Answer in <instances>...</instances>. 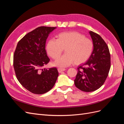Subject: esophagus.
<instances>
[{"label":"esophagus","mask_w":124,"mask_h":124,"mask_svg":"<svg viewBox=\"0 0 124 124\" xmlns=\"http://www.w3.org/2000/svg\"><path fill=\"white\" fill-rule=\"evenodd\" d=\"M58 69V71L59 72V73H61L62 71H65L66 70V69L65 68H59L57 69Z\"/></svg>","instance_id":"obj_1"}]
</instances>
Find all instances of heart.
I'll list each match as a JSON object with an SVG mask.
<instances>
[{
  "instance_id": "b5f03b06",
  "label": "heart",
  "mask_w": 124,
  "mask_h": 124,
  "mask_svg": "<svg viewBox=\"0 0 124 124\" xmlns=\"http://www.w3.org/2000/svg\"><path fill=\"white\" fill-rule=\"evenodd\" d=\"M57 39L47 41L46 50L53 59H58L64 50L65 54L57 59L54 64L61 67L68 66L74 63L80 65L85 62L91 56L93 48V41L76 31L62 32L56 36Z\"/></svg>"
}]
</instances>
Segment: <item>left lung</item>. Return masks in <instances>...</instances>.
Returning <instances> with one entry per match:
<instances>
[{"label":"left lung","instance_id":"obj_1","mask_svg":"<svg viewBox=\"0 0 124 124\" xmlns=\"http://www.w3.org/2000/svg\"><path fill=\"white\" fill-rule=\"evenodd\" d=\"M93 49L87 62L78 68L74 84L81 91H95L106 81L111 67V56L107 43L97 33L89 31Z\"/></svg>","mask_w":124,"mask_h":124}]
</instances>
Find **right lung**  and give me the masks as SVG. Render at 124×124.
I'll return each instance as SVG.
<instances>
[{
    "instance_id": "add662e5",
    "label": "right lung",
    "mask_w": 124,
    "mask_h": 124,
    "mask_svg": "<svg viewBox=\"0 0 124 124\" xmlns=\"http://www.w3.org/2000/svg\"><path fill=\"white\" fill-rule=\"evenodd\" d=\"M56 28L41 26L33 30L18 41L14 52L13 67L17 79L35 94L49 91L58 76L56 67L41 69L50 62L46 43L48 35Z\"/></svg>"
}]
</instances>
